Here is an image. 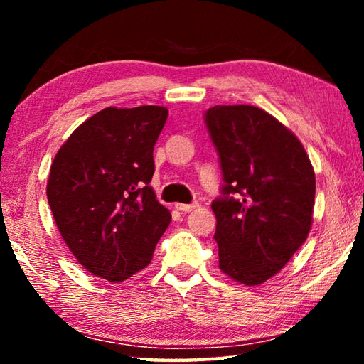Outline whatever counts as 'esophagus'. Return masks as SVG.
Instances as JSON below:
<instances>
[{
  "label": "esophagus",
  "mask_w": 364,
  "mask_h": 364,
  "mask_svg": "<svg viewBox=\"0 0 364 364\" xmlns=\"http://www.w3.org/2000/svg\"><path fill=\"white\" fill-rule=\"evenodd\" d=\"M197 207H199V205H197V202H194V204H176V205H175L176 210H180V212H183V213L193 212L194 208H197Z\"/></svg>",
  "instance_id": "obj_1"
}]
</instances>
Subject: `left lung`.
I'll return each instance as SVG.
<instances>
[{
  "label": "left lung",
  "mask_w": 364,
  "mask_h": 364,
  "mask_svg": "<svg viewBox=\"0 0 364 364\" xmlns=\"http://www.w3.org/2000/svg\"><path fill=\"white\" fill-rule=\"evenodd\" d=\"M205 125L225 181L212 202L220 269L241 284H263L306 241L315 171L299 138L263 109L215 106Z\"/></svg>",
  "instance_id": "obj_1"
}]
</instances>
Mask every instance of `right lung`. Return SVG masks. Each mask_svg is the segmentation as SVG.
Returning <instances> with one entry per match:
<instances>
[{
    "label": "right lung",
    "instance_id": "add662e5",
    "mask_svg": "<svg viewBox=\"0 0 364 364\" xmlns=\"http://www.w3.org/2000/svg\"><path fill=\"white\" fill-rule=\"evenodd\" d=\"M162 106L107 107L60 146L48 202L67 247L97 278L122 282L151 263L171 215L149 186Z\"/></svg>",
    "mask_w": 364,
    "mask_h": 364
}]
</instances>
